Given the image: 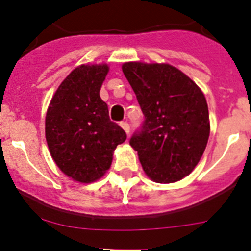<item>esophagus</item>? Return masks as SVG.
Masks as SVG:
<instances>
[{
	"instance_id": "1",
	"label": "esophagus",
	"mask_w": 251,
	"mask_h": 251,
	"mask_svg": "<svg viewBox=\"0 0 251 251\" xmlns=\"http://www.w3.org/2000/svg\"><path fill=\"white\" fill-rule=\"evenodd\" d=\"M120 126H121V128L125 131L126 135H128V133H130V125H128L126 121H123V123H120Z\"/></svg>"
}]
</instances>
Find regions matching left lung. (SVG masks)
Segmentation results:
<instances>
[{
	"mask_svg": "<svg viewBox=\"0 0 251 251\" xmlns=\"http://www.w3.org/2000/svg\"><path fill=\"white\" fill-rule=\"evenodd\" d=\"M121 68L146 118L130 141L144 174L158 183L184 178L198 165L209 140L203 91L168 63L126 62Z\"/></svg>",
	"mask_w": 251,
	"mask_h": 251,
	"instance_id": "1",
	"label": "left lung"
}]
</instances>
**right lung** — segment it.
Wrapping results in <instances>:
<instances>
[{
  "label": "right lung",
  "instance_id": "obj_1",
  "mask_svg": "<svg viewBox=\"0 0 251 251\" xmlns=\"http://www.w3.org/2000/svg\"><path fill=\"white\" fill-rule=\"evenodd\" d=\"M108 73L105 63L78 65L58 86L46 113L50 156L63 174L80 183L104 176L114 151L126 140L100 96Z\"/></svg>",
  "mask_w": 251,
  "mask_h": 251
}]
</instances>
